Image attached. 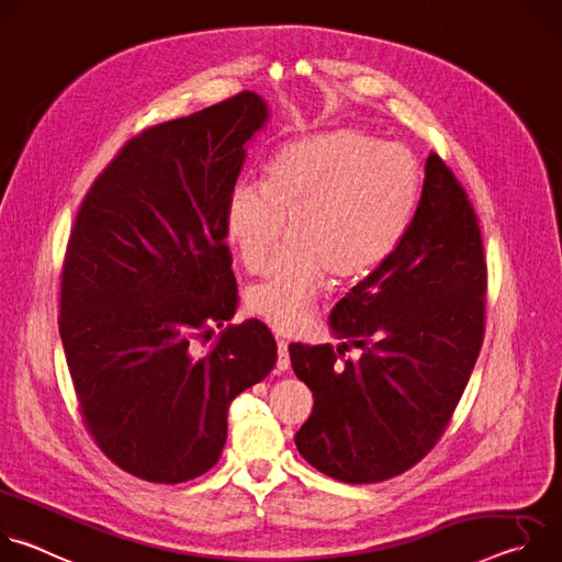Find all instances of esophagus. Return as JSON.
Listing matches in <instances>:
<instances>
[{
  "label": "esophagus",
  "instance_id": "esophagus-1",
  "mask_svg": "<svg viewBox=\"0 0 562 562\" xmlns=\"http://www.w3.org/2000/svg\"><path fill=\"white\" fill-rule=\"evenodd\" d=\"M278 371H286L291 367V358H289V342L278 340Z\"/></svg>",
  "mask_w": 562,
  "mask_h": 562
}]
</instances>
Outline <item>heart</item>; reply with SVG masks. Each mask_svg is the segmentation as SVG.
<instances>
[{
  "instance_id": "1",
  "label": "heart",
  "mask_w": 562,
  "mask_h": 562,
  "mask_svg": "<svg viewBox=\"0 0 562 562\" xmlns=\"http://www.w3.org/2000/svg\"><path fill=\"white\" fill-rule=\"evenodd\" d=\"M420 191L416 157L391 142L340 128L286 144L271 178L239 180L224 233L249 273H265L291 220L293 243L247 306L278 334L308 327L329 276L360 280L403 243Z\"/></svg>"
}]
</instances>
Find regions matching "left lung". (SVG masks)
I'll return each instance as SVG.
<instances>
[{
  "label": "left lung",
  "mask_w": 562,
  "mask_h": 562,
  "mask_svg": "<svg viewBox=\"0 0 562 562\" xmlns=\"http://www.w3.org/2000/svg\"><path fill=\"white\" fill-rule=\"evenodd\" d=\"M487 262L467 191L429 153L414 220L393 256L331 311L345 342L289 345L313 391L302 458L342 483L405 473L445 434L485 338ZM361 349L345 361L344 351Z\"/></svg>",
  "instance_id": "8db88e82"
}]
</instances>
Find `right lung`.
<instances>
[{"label": "right lung", "mask_w": 562, "mask_h": 562, "mask_svg": "<svg viewBox=\"0 0 562 562\" xmlns=\"http://www.w3.org/2000/svg\"><path fill=\"white\" fill-rule=\"evenodd\" d=\"M267 104L243 91L131 137L70 228L59 336L85 427L120 469L176 485L226 442L231 400L265 380L278 347L237 306L224 211Z\"/></svg>", "instance_id": "1"}]
</instances>
